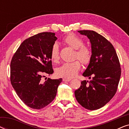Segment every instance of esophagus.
<instances>
[{
	"instance_id": "obj_1",
	"label": "esophagus",
	"mask_w": 129,
	"mask_h": 129,
	"mask_svg": "<svg viewBox=\"0 0 129 129\" xmlns=\"http://www.w3.org/2000/svg\"><path fill=\"white\" fill-rule=\"evenodd\" d=\"M63 80L64 81V82H69V81L71 80V79H68V78H63Z\"/></svg>"
}]
</instances>
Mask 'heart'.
Returning a JSON list of instances; mask_svg holds the SVG:
<instances>
[{"label": "heart", "mask_w": 129, "mask_h": 129, "mask_svg": "<svg viewBox=\"0 0 129 129\" xmlns=\"http://www.w3.org/2000/svg\"><path fill=\"white\" fill-rule=\"evenodd\" d=\"M64 42L72 48L75 49V57L78 58L81 63L87 65L91 59V51L87 46L83 45V40L74 34H69L64 39ZM50 58L54 63H57L60 59L59 45L54 43L50 50ZM80 69V63L78 60L66 62L56 69V73L58 76L71 79L77 75Z\"/></svg>", "instance_id": "heart-1"}]
</instances>
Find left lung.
I'll return each mask as SVG.
<instances>
[{
    "label": "left lung",
    "mask_w": 129,
    "mask_h": 129,
    "mask_svg": "<svg viewBox=\"0 0 129 129\" xmlns=\"http://www.w3.org/2000/svg\"><path fill=\"white\" fill-rule=\"evenodd\" d=\"M89 39L91 59L83 76L91 79L83 80L75 91V98L88 110L99 109L116 94L121 76L120 64L115 49L110 42L93 30H79Z\"/></svg>",
    "instance_id": "obj_1"
}]
</instances>
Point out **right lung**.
Segmentation results:
<instances>
[{
  "label": "right lung",
  "mask_w": 129,
  "mask_h": 129,
  "mask_svg": "<svg viewBox=\"0 0 129 129\" xmlns=\"http://www.w3.org/2000/svg\"><path fill=\"white\" fill-rule=\"evenodd\" d=\"M57 39L52 32L30 37L22 42L12 59L11 84L19 98L30 108L40 109L50 104L62 82L61 78L42 80L53 73L50 53Z\"/></svg>",
  "instance_id": "obj_1"
}]
</instances>
